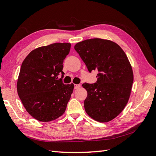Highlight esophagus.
Returning <instances> with one entry per match:
<instances>
[{"mask_svg":"<svg viewBox=\"0 0 156 156\" xmlns=\"http://www.w3.org/2000/svg\"><path fill=\"white\" fill-rule=\"evenodd\" d=\"M80 87H81L80 84H75L74 85V88L75 89H78V88H80Z\"/></svg>","mask_w":156,"mask_h":156,"instance_id":"34e87169","label":"esophagus"}]
</instances>
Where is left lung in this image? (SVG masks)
Returning <instances> with one entry per match:
<instances>
[{
  "label": "left lung",
  "mask_w": 156,
  "mask_h": 156,
  "mask_svg": "<svg viewBox=\"0 0 156 156\" xmlns=\"http://www.w3.org/2000/svg\"><path fill=\"white\" fill-rule=\"evenodd\" d=\"M74 49L89 72H98L95 83L82 84L88 92L84 100L86 112L99 122L112 120L127 105L133 82L127 55L115 42L99 38L79 42Z\"/></svg>",
  "instance_id": "left-lung-1"
}]
</instances>
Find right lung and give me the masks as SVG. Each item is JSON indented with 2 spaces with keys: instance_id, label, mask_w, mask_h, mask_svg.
<instances>
[{
  "instance_id": "1",
  "label": "right lung",
  "mask_w": 156,
  "mask_h": 156,
  "mask_svg": "<svg viewBox=\"0 0 156 156\" xmlns=\"http://www.w3.org/2000/svg\"><path fill=\"white\" fill-rule=\"evenodd\" d=\"M70 47L69 43L43 46L31 51L22 63L18 95L26 111L39 121L55 120L66 111L74 87L62 81L63 62Z\"/></svg>"
}]
</instances>
